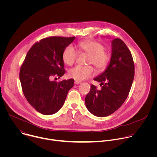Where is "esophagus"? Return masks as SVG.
<instances>
[{
    "label": "esophagus",
    "instance_id": "1",
    "mask_svg": "<svg viewBox=\"0 0 157 157\" xmlns=\"http://www.w3.org/2000/svg\"><path fill=\"white\" fill-rule=\"evenodd\" d=\"M75 84H81V82L78 81H75Z\"/></svg>",
    "mask_w": 157,
    "mask_h": 157
}]
</instances>
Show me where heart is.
Here are the masks:
<instances>
[{
    "instance_id": "obj_1",
    "label": "heart",
    "mask_w": 157,
    "mask_h": 157,
    "mask_svg": "<svg viewBox=\"0 0 157 157\" xmlns=\"http://www.w3.org/2000/svg\"><path fill=\"white\" fill-rule=\"evenodd\" d=\"M77 47L79 53L89 55L88 64H93L98 71H102L106 68L110 56L109 53L104 50V45L102 43L96 40H86L78 43ZM78 55L75 48L70 44L63 50L62 58L65 64L71 66L76 61ZM94 72V70L92 66H77L69 71V76L76 81H81L91 77Z\"/></svg>"
}]
</instances>
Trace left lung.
I'll list each match as a JSON object with an SVG mask.
<instances>
[{
    "label": "left lung",
    "mask_w": 157,
    "mask_h": 157,
    "mask_svg": "<svg viewBox=\"0 0 157 157\" xmlns=\"http://www.w3.org/2000/svg\"><path fill=\"white\" fill-rule=\"evenodd\" d=\"M112 55L105 71L94 81L101 82L99 90L91 85L85 103L91 114L98 117L108 116L116 111L126 100L133 82L135 66L130 51L119 38L112 41Z\"/></svg>",
    "instance_id": "8db88e82"
}]
</instances>
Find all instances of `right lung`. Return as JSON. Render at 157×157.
I'll use <instances>...</instances> for the list:
<instances>
[{"mask_svg": "<svg viewBox=\"0 0 157 157\" xmlns=\"http://www.w3.org/2000/svg\"><path fill=\"white\" fill-rule=\"evenodd\" d=\"M75 37L49 36L36 42L28 52L20 70L23 93L29 104L44 115L53 114L62 107L74 79L50 81L65 73L62 54Z\"/></svg>", "mask_w": 157, "mask_h": 157, "instance_id": "1", "label": "right lung"}]
</instances>
